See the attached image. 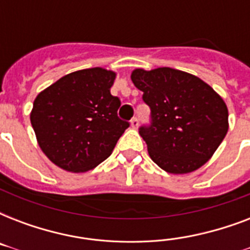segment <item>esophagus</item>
Instances as JSON below:
<instances>
[{
  "mask_svg": "<svg viewBox=\"0 0 250 250\" xmlns=\"http://www.w3.org/2000/svg\"><path fill=\"white\" fill-rule=\"evenodd\" d=\"M129 123H131V127H132L133 129H136L137 127H139V119H137V118H132Z\"/></svg>",
  "mask_w": 250,
  "mask_h": 250,
  "instance_id": "esophagus-1",
  "label": "esophagus"
}]
</instances>
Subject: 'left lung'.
Masks as SVG:
<instances>
[{"label": "left lung", "instance_id": "obj_1", "mask_svg": "<svg viewBox=\"0 0 250 250\" xmlns=\"http://www.w3.org/2000/svg\"><path fill=\"white\" fill-rule=\"evenodd\" d=\"M131 80L152 110V125L139 132L153 162L175 175L204 166L229 131L223 98L196 75L170 67L135 68Z\"/></svg>", "mask_w": 250, "mask_h": 250}]
</instances>
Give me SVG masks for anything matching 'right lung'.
Segmentation results:
<instances>
[{
  "instance_id": "obj_1",
  "label": "right lung",
  "mask_w": 250,
  "mask_h": 250,
  "mask_svg": "<svg viewBox=\"0 0 250 250\" xmlns=\"http://www.w3.org/2000/svg\"><path fill=\"white\" fill-rule=\"evenodd\" d=\"M117 72L84 68L62 76L37 94L29 118L37 144L56 166L86 172L113 153L128 128L110 93Z\"/></svg>"
}]
</instances>
